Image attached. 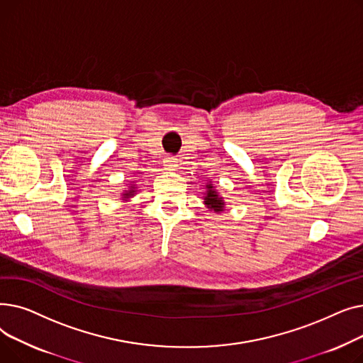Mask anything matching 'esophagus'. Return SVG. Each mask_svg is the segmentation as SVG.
<instances>
[{
	"label": "esophagus",
	"instance_id": "obj_1",
	"mask_svg": "<svg viewBox=\"0 0 363 363\" xmlns=\"http://www.w3.org/2000/svg\"><path fill=\"white\" fill-rule=\"evenodd\" d=\"M163 164L167 170H175V167L178 166V162L174 156H167L164 160H163Z\"/></svg>",
	"mask_w": 363,
	"mask_h": 363
}]
</instances>
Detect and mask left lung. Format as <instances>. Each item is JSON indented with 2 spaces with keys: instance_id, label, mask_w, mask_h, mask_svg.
<instances>
[{
  "instance_id": "obj_1",
  "label": "left lung",
  "mask_w": 363,
  "mask_h": 363,
  "mask_svg": "<svg viewBox=\"0 0 363 363\" xmlns=\"http://www.w3.org/2000/svg\"><path fill=\"white\" fill-rule=\"evenodd\" d=\"M207 191L204 196V204L208 208V211H213L216 213L223 212V207H225V201L222 197H219V194L215 191V188L212 184H208L207 186Z\"/></svg>"
}]
</instances>
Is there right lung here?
<instances>
[{"label":"right lung","instance_id":"right-lung-1","mask_svg":"<svg viewBox=\"0 0 363 363\" xmlns=\"http://www.w3.org/2000/svg\"><path fill=\"white\" fill-rule=\"evenodd\" d=\"M133 194H135V186L130 185V186L128 188V191H125V193L122 194V200L128 201L130 197H133Z\"/></svg>","mask_w":363,"mask_h":363}]
</instances>
